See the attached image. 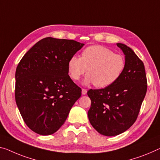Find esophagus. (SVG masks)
Instances as JSON below:
<instances>
[{"instance_id": "34e87169", "label": "esophagus", "mask_w": 160, "mask_h": 160, "mask_svg": "<svg viewBox=\"0 0 160 160\" xmlns=\"http://www.w3.org/2000/svg\"><path fill=\"white\" fill-rule=\"evenodd\" d=\"M87 90L85 89V88H82V94L83 95H85V94H87Z\"/></svg>"}]
</instances>
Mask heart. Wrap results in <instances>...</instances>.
<instances>
[{
  "label": "heart",
  "instance_id": "obj_1",
  "mask_svg": "<svg viewBox=\"0 0 160 160\" xmlns=\"http://www.w3.org/2000/svg\"><path fill=\"white\" fill-rule=\"evenodd\" d=\"M124 56L114 53L107 47L99 45L86 48L82 57L73 56L68 61V73L73 81H78L87 72L84 84H94L98 88L110 87L117 82L124 72Z\"/></svg>",
  "mask_w": 160,
  "mask_h": 160
}]
</instances>
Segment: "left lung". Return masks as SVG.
I'll list each match as a JSON object with an SVG mask.
<instances>
[{"mask_svg": "<svg viewBox=\"0 0 160 160\" xmlns=\"http://www.w3.org/2000/svg\"><path fill=\"white\" fill-rule=\"evenodd\" d=\"M117 46L125 55V68L122 77L110 87L90 89L92 101L88 117L92 127L101 134H120L132 126L138 117L147 93L144 63L134 51L125 44Z\"/></svg>", "mask_w": 160, "mask_h": 160, "instance_id": "obj_1", "label": "left lung"}]
</instances>
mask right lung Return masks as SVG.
<instances>
[{
	"mask_svg": "<svg viewBox=\"0 0 160 160\" xmlns=\"http://www.w3.org/2000/svg\"><path fill=\"white\" fill-rule=\"evenodd\" d=\"M84 44L47 37L27 52L16 71L15 97L27 126L41 135L58 130L82 89L68 74V61Z\"/></svg>",
	"mask_w": 160,
	"mask_h": 160,
	"instance_id": "right-lung-1",
	"label": "right lung"
}]
</instances>
